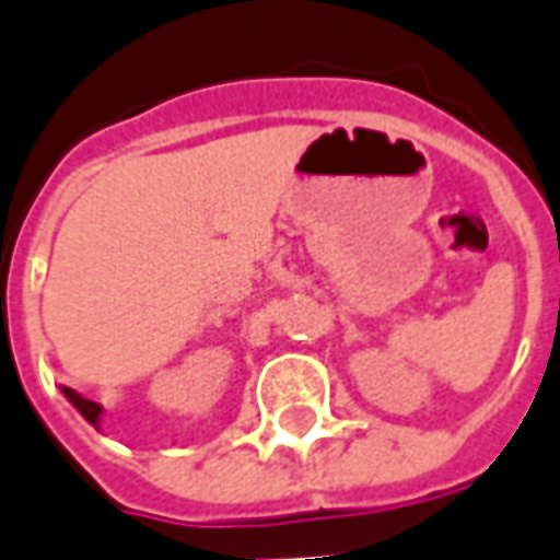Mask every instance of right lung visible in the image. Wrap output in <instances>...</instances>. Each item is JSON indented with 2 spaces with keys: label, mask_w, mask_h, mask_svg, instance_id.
I'll list each match as a JSON object with an SVG mask.
<instances>
[{
  "label": "right lung",
  "mask_w": 560,
  "mask_h": 560,
  "mask_svg": "<svg viewBox=\"0 0 560 560\" xmlns=\"http://www.w3.org/2000/svg\"><path fill=\"white\" fill-rule=\"evenodd\" d=\"M62 396H66V399L71 401L74 408H78L80 417H83V420L92 422V425L98 429V422H102V413H104V408H102V405H98V401L83 399V396H80L78 389H71V387H62Z\"/></svg>",
  "instance_id": "obj_1"
}]
</instances>
